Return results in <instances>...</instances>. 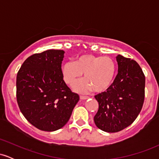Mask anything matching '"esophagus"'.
Listing matches in <instances>:
<instances>
[{"mask_svg": "<svg viewBox=\"0 0 159 159\" xmlns=\"http://www.w3.org/2000/svg\"><path fill=\"white\" fill-rule=\"evenodd\" d=\"M89 97L88 96H80V98L82 100H84V99H87Z\"/></svg>", "mask_w": 159, "mask_h": 159, "instance_id": "obj_1", "label": "esophagus"}]
</instances>
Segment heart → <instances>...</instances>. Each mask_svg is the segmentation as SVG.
Masks as SVG:
<instances>
[{"mask_svg":"<svg viewBox=\"0 0 159 159\" xmlns=\"http://www.w3.org/2000/svg\"><path fill=\"white\" fill-rule=\"evenodd\" d=\"M116 70V63L112 57L92 54H81L74 62L66 61L61 66L63 80L68 85H73L84 73L85 79L74 86V90L81 93L107 90L114 81Z\"/></svg>","mask_w":159,"mask_h":159,"instance_id":"1","label":"heart"}]
</instances>
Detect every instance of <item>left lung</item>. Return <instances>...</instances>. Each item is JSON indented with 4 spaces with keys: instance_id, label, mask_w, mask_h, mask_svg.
Wrapping results in <instances>:
<instances>
[{
    "instance_id": "8db88e82",
    "label": "left lung",
    "mask_w": 159,
    "mask_h": 159,
    "mask_svg": "<svg viewBox=\"0 0 159 159\" xmlns=\"http://www.w3.org/2000/svg\"><path fill=\"white\" fill-rule=\"evenodd\" d=\"M118 73L111 86L95 96L98 110L94 123L106 132H117L138 117L145 97V75L138 63L122 55L116 57Z\"/></svg>"
}]
</instances>
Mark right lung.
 <instances>
[{"mask_svg":"<svg viewBox=\"0 0 159 159\" xmlns=\"http://www.w3.org/2000/svg\"><path fill=\"white\" fill-rule=\"evenodd\" d=\"M63 50H47L25 60L16 77V99L26 120L38 129L53 132L69 121L79 96L63 81Z\"/></svg>","mask_w":159,"mask_h":159,"instance_id":"1","label":"right lung"}]
</instances>
